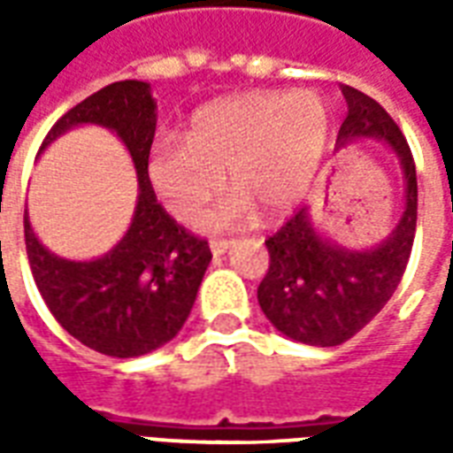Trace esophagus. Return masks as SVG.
<instances>
[{
    "instance_id": "34e87169",
    "label": "esophagus",
    "mask_w": 453,
    "mask_h": 453,
    "mask_svg": "<svg viewBox=\"0 0 453 453\" xmlns=\"http://www.w3.org/2000/svg\"><path fill=\"white\" fill-rule=\"evenodd\" d=\"M227 247H230V240H211V252L216 257L226 255Z\"/></svg>"
}]
</instances>
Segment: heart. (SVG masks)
I'll use <instances>...</instances> for the list:
<instances>
[{"instance_id":"b5f03b06","label":"heart","mask_w":453,"mask_h":453,"mask_svg":"<svg viewBox=\"0 0 453 453\" xmlns=\"http://www.w3.org/2000/svg\"><path fill=\"white\" fill-rule=\"evenodd\" d=\"M330 138V106L318 92H245L201 106L184 142L157 140L148 174L172 216L191 223L213 201L226 172L230 191L198 227L245 226L257 208L281 216L298 203Z\"/></svg>"}]
</instances>
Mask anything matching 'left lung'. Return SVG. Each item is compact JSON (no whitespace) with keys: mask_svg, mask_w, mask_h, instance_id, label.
Wrapping results in <instances>:
<instances>
[{"mask_svg":"<svg viewBox=\"0 0 453 453\" xmlns=\"http://www.w3.org/2000/svg\"><path fill=\"white\" fill-rule=\"evenodd\" d=\"M342 94L349 111L337 145L344 148L357 138L386 140L405 174V211L386 242L361 252L318 235L308 208L296 211L266 237L269 269L257 288L259 305L279 333L311 347H337L380 313L405 274L418 226V174L403 130L359 89L342 84Z\"/></svg>","mask_w":453,"mask_h":453,"instance_id":"1","label":"left lung"}]
</instances>
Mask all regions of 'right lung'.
Segmentation results:
<instances>
[{
  "label": "right lung",
  "instance_id": "add662e5",
  "mask_svg": "<svg viewBox=\"0 0 453 453\" xmlns=\"http://www.w3.org/2000/svg\"><path fill=\"white\" fill-rule=\"evenodd\" d=\"M155 109L148 82H113L58 119L41 145L82 123L106 126L126 142L140 194L128 233L111 252L92 262L55 257L38 242L24 213L26 255L48 311L84 347L119 359L157 349L181 330L213 257L206 240L179 226L152 191L148 157Z\"/></svg>",
  "mask_w": 453,
  "mask_h": 453
}]
</instances>
